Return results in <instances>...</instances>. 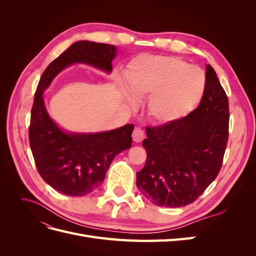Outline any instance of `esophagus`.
<instances>
[{"mask_svg":"<svg viewBox=\"0 0 256 256\" xmlns=\"http://www.w3.org/2000/svg\"><path fill=\"white\" fill-rule=\"evenodd\" d=\"M144 136H145L144 131H143L141 128L138 127V128H136V129L134 130V132H132V138H134V141L136 143L142 142Z\"/></svg>","mask_w":256,"mask_h":256,"instance_id":"esophagus-1","label":"esophagus"}]
</instances>
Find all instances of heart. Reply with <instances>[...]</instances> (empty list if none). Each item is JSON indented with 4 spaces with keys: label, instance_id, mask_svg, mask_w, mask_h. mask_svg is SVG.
Masks as SVG:
<instances>
[{
    "label": "heart",
    "instance_id": "1",
    "mask_svg": "<svg viewBox=\"0 0 256 256\" xmlns=\"http://www.w3.org/2000/svg\"><path fill=\"white\" fill-rule=\"evenodd\" d=\"M126 102L150 97L147 114L154 122L171 124L191 113L202 100L206 76L198 66L172 56H141L131 62L127 74Z\"/></svg>",
    "mask_w": 256,
    "mask_h": 256
}]
</instances>
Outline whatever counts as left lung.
I'll return each instance as SVG.
<instances>
[{
  "label": "left lung",
  "mask_w": 256,
  "mask_h": 256,
  "mask_svg": "<svg viewBox=\"0 0 256 256\" xmlns=\"http://www.w3.org/2000/svg\"><path fill=\"white\" fill-rule=\"evenodd\" d=\"M198 106L186 118L146 128L142 145L144 168L136 173L143 196L160 207H184L194 202L222 166L228 136V100L210 65Z\"/></svg>",
  "instance_id": "8db88e82"
}]
</instances>
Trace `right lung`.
Here are the masks:
<instances>
[{
    "label": "right lung",
    "mask_w": 256,
    "mask_h": 256,
    "mask_svg": "<svg viewBox=\"0 0 256 256\" xmlns=\"http://www.w3.org/2000/svg\"><path fill=\"white\" fill-rule=\"evenodd\" d=\"M115 46L88 40L72 44L44 72L35 92L28 130L30 146L42 180L63 194L83 196L104 180L113 159L132 143V124L99 132H74L60 127L49 115L44 94L54 78L74 64L111 74Z\"/></svg>",
    "instance_id": "add662e5"
}]
</instances>
